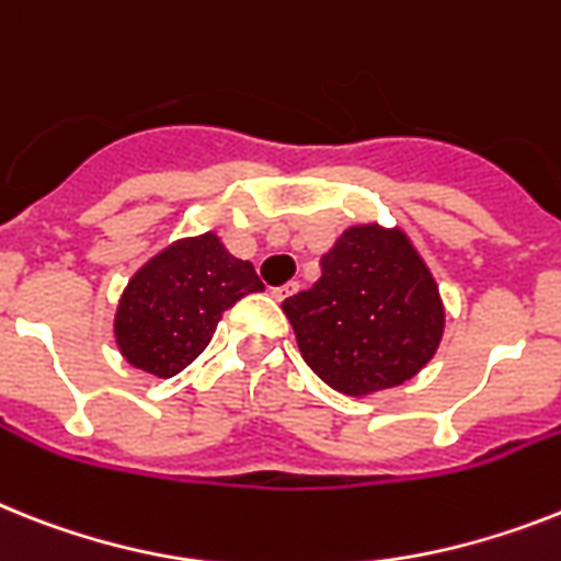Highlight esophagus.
Instances as JSON below:
<instances>
[{"label": "esophagus", "mask_w": 561, "mask_h": 561, "mask_svg": "<svg viewBox=\"0 0 561 561\" xmlns=\"http://www.w3.org/2000/svg\"><path fill=\"white\" fill-rule=\"evenodd\" d=\"M295 291H298V284H295V280H289V284H284V286H277V289H272V298H275L277 304H280V300L291 298Z\"/></svg>", "instance_id": "34e87169"}]
</instances>
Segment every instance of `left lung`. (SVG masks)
<instances>
[{"label": "left lung", "mask_w": 561, "mask_h": 561, "mask_svg": "<svg viewBox=\"0 0 561 561\" xmlns=\"http://www.w3.org/2000/svg\"><path fill=\"white\" fill-rule=\"evenodd\" d=\"M318 378L364 398L410 381L444 337L442 291L401 226H350L321 257L312 289L280 304Z\"/></svg>", "instance_id": "8db88e82"}]
</instances>
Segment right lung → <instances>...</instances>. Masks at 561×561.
<instances>
[{"instance_id": "1", "label": "right lung", "mask_w": 561, "mask_h": 561, "mask_svg": "<svg viewBox=\"0 0 561 561\" xmlns=\"http://www.w3.org/2000/svg\"><path fill=\"white\" fill-rule=\"evenodd\" d=\"M263 284L217 231L180 238L134 272L114 312V341L134 369L171 378L203 353L229 307Z\"/></svg>"}]
</instances>
